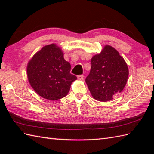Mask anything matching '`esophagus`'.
<instances>
[{
  "label": "esophagus",
  "mask_w": 154,
  "mask_h": 154,
  "mask_svg": "<svg viewBox=\"0 0 154 154\" xmlns=\"http://www.w3.org/2000/svg\"><path fill=\"white\" fill-rule=\"evenodd\" d=\"M83 77H84V76H83V75H77V78H78V79H79V80L83 79Z\"/></svg>",
  "instance_id": "esophagus-1"
}]
</instances>
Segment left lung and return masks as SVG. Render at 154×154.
I'll return each mask as SVG.
<instances>
[{"instance_id":"left-lung-1","label":"left lung","mask_w":154,"mask_h":154,"mask_svg":"<svg viewBox=\"0 0 154 154\" xmlns=\"http://www.w3.org/2000/svg\"><path fill=\"white\" fill-rule=\"evenodd\" d=\"M90 73L85 81L94 99L102 102L112 100L122 91L128 77V68L119 51L105 45L91 60Z\"/></svg>"}]
</instances>
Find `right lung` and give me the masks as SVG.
<instances>
[{"instance_id": "1", "label": "right lung", "mask_w": 154, "mask_h": 154, "mask_svg": "<svg viewBox=\"0 0 154 154\" xmlns=\"http://www.w3.org/2000/svg\"><path fill=\"white\" fill-rule=\"evenodd\" d=\"M71 65L64 60L61 48L45 45L35 54L27 66L29 83L39 95L55 100L65 97L77 78L70 73Z\"/></svg>"}]
</instances>
